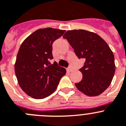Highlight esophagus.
<instances>
[{"label": "esophagus", "instance_id": "obj_1", "mask_svg": "<svg viewBox=\"0 0 126 126\" xmlns=\"http://www.w3.org/2000/svg\"><path fill=\"white\" fill-rule=\"evenodd\" d=\"M72 71V69L71 67H68L67 69V72H71Z\"/></svg>", "mask_w": 126, "mask_h": 126}]
</instances>
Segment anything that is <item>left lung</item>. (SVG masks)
I'll list each match as a JSON object with an SVG mask.
<instances>
[{
    "label": "left lung",
    "instance_id": "8db88e82",
    "mask_svg": "<svg viewBox=\"0 0 126 126\" xmlns=\"http://www.w3.org/2000/svg\"><path fill=\"white\" fill-rule=\"evenodd\" d=\"M79 59H84L79 71L82 79L76 83L79 91L88 96L100 95L110 86L116 65L112 51L104 40L94 32L86 30L68 31L63 35Z\"/></svg>",
    "mask_w": 126,
    "mask_h": 126
}]
</instances>
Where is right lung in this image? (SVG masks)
Segmentation results:
<instances>
[{
    "label": "right lung",
    "instance_id": "add662e5",
    "mask_svg": "<svg viewBox=\"0 0 126 126\" xmlns=\"http://www.w3.org/2000/svg\"><path fill=\"white\" fill-rule=\"evenodd\" d=\"M65 30L39 29L22 43L15 63V73L18 84L25 93L34 99H44L57 89L65 68L52 59V44Z\"/></svg>",
    "mask_w": 126,
    "mask_h": 126
}]
</instances>
